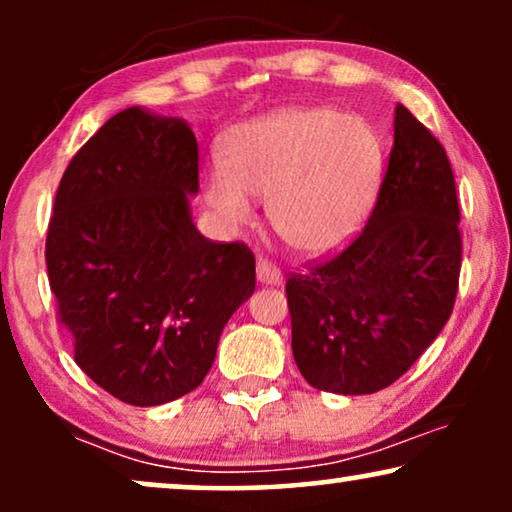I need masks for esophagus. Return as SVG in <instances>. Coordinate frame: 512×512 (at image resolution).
<instances>
[{
	"instance_id": "1",
	"label": "esophagus",
	"mask_w": 512,
	"mask_h": 512,
	"mask_svg": "<svg viewBox=\"0 0 512 512\" xmlns=\"http://www.w3.org/2000/svg\"><path fill=\"white\" fill-rule=\"evenodd\" d=\"M256 279L265 286H277L282 284V272L275 263H270L268 258H258L256 261Z\"/></svg>"
}]
</instances>
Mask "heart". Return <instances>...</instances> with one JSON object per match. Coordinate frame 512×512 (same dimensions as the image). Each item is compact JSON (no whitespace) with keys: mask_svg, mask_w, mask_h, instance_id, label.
<instances>
[{"mask_svg":"<svg viewBox=\"0 0 512 512\" xmlns=\"http://www.w3.org/2000/svg\"><path fill=\"white\" fill-rule=\"evenodd\" d=\"M223 167L202 177L205 202L228 226L268 198L275 235L298 256L345 247L375 205L384 146L375 125L333 107H286L237 125L223 142Z\"/></svg>","mask_w":512,"mask_h":512,"instance_id":"b5f03b06","label":"heart"}]
</instances>
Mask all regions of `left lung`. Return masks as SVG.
<instances>
[{
  "label": "left lung",
  "mask_w": 512,
  "mask_h": 512,
  "mask_svg": "<svg viewBox=\"0 0 512 512\" xmlns=\"http://www.w3.org/2000/svg\"><path fill=\"white\" fill-rule=\"evenodd\" d=\"M459 216L443 144L398 104L368 223L340 254L286 279L293 359L314 389L375 394L438 338L459 289Z\"/></svg>",
  "instance_id": "obj_1"
}]
</instances>
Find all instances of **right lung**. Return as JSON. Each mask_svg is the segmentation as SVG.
<instances>
[{
  "mask_svg": "<svg viewBox=\"0 0 512 512\" xmlns=\"http://www.w3.org/2000/svg\"><path fill=\"white\" fill-rule=\"evenodd\" d=\"M198 188L193 130L130 107L76 151L55 193L46 268L74 361L139 408L200 387L256 286L247 244L193 226Z\"/></svg>",
  "mask_w": 512,
  "mask_h": 512,
  "instance_id": "1",
  "label": "right lung"
}]
</instances>
